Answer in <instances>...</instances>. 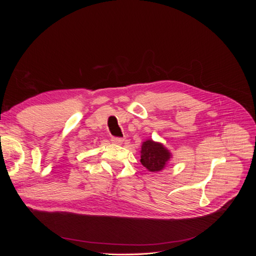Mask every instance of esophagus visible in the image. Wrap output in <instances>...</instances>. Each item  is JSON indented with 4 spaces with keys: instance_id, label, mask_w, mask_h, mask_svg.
Instances as JSON below:
<instances>
[{
    "instance_id": "esophagus-1",
    "label": "esophagus",
    "mask_w": 256,
    "mask_h": 256,
    "mask_svg": "<svg viewBox=\"0 0 256 256\" xmlns=\"http://www.w3.org/2000/svg\"><path fill=\"white\" fill-rule=\"evenodd\" d=\"M111 141L115 144H122L124 142V138H118V136H112Z\"/></svg>"
}]
</instances>
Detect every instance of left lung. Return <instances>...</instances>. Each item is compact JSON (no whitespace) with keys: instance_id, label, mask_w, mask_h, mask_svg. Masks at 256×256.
Here are the masks:
<instances>
[{"instance_id":"obj_1","label":"left lung","mask_w":256,"mask_h":256,"mask_svg":"<svg viewBox=\"0 0 256 256\" xmlns=\"http://www.w3.org/2000/svg\"><path fill=\"white\" fill-rule=\"evenodd\" d=\"M171 156V152L161 143L147 140L142 144L141 164L150 172H160L164 170Z\"/></svg>"}]
</instances>
